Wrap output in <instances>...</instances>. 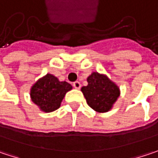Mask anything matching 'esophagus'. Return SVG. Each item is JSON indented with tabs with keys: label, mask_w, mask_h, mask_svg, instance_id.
<instances>
[{
	"label": "esophagus",
	"mask_w": 158,
	"mask_h": 158,
	"mask_svg": "<svg viewBox=\"0 0 158 158\" xmlns=\"http://www.w3.org/2000/svg\"><path fill=\"white\" fill-rule=\"evenodd\" d=\"M73 87L76 88V89H79L80 87H81V85H80V83H79V81H75V82H73Z\"/></svg>",
	"instance_id": "obj_1"
}]
</instances>
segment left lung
Returning a JSON list of instances; mask_svg holds the SVG:
<instances>
[{"mask_svg":"<svg viewBox=\"0 0 158 158\" xmlns=\"http://www.w3.org/2000/svg\"><path fill=\"white\" fill-rule=\"evenodd\" d=\"M88 86L82 87L81 91L87 103L98 113L110 111L120 97V88L105 74L92 72L87 79Z\"/></svg>","mask_w":158,"mask_h":158,"instance_id":"8db88e82","label":"left lung"}]
</instances>
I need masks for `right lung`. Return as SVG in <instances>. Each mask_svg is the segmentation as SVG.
Returning a JSON list of instances; mask_svg holds the SVG:
<instances>
[{
    "label": "right lung",
    "instance_id": "1",
    "mask_svg": "<svg viewBox=\"0 0 158 158\" xmlns=\"http://www.w3.org/2000/svg\"><path fill=\"white\" fill-rule=\"evenodd\" d=\"M72 86L66 81H60L52 74L39 79L30 88L32 102L44 113H51L60 106L66 93Z\"/></svg>",
    "mask_w": 158,
    "mask_h": 158
}]
</instances>
